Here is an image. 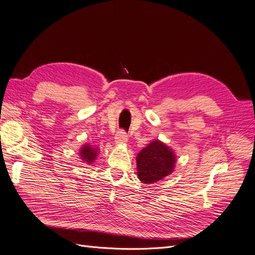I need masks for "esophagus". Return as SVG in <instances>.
Masks as SVG:
<instances>
[{
	"mask_svg": "<svg viewBox=\"0 0 255 255\" xmlns=\"http://www.w3.org/2000/svg\"><path fill=\"white\" fill-rule=\"evenodd\" d=\"M128 141V134L125 131V130H120L115 135V142L118 144H123V143H126Z\"/></svg>",
	"mask_w": 255,
	"mask_h": 255,
	"instance_id": "obj_1",
	"label": "esophagus"
}]
</instances>
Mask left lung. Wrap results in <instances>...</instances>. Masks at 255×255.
Segmentation results:
<instances>
[{
	"instance_id": "obj_1",
	"label": "left lung",
	"mask_w": 255,
	"mask_h": 255,
	"mask_svg": "<svg viewBox=\"0 0 255 255\" xmlns=\"http://www.w3.org/2000/svg\"><path fill=\"white\" fill-rule=\"evenodd\" d=\"M176 157L168 146L155 140L151 142L137 156L139 179L152 183L163 179L174 169Z\"/></svg>"
}]
</instances>
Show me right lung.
Here are the masks:
<instances>
[{
  "label": "right lung",
  "instance_id": "right-lung-1",
  "mask_svg": "<svg viewBox=\"0 0 255 255\" xmlns=\"http://www.w3.org/2000/svg\"><path fill=\"white\" fill-rule=\"evenodd\" d=\"M97 155H98L97 150L93 149V147H91L90 145L82 146V149L80 150V156L87 163H92Z\"/></svg>",
  "mask_w": 255,
  "mask_h": 255
}]
</instances>
